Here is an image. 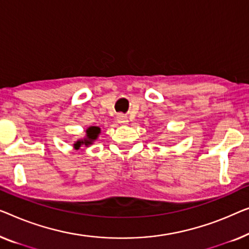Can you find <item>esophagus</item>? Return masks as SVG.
I'll use <instances>...</instances> for the list:
<instances>
[{"mask_svg":"<svg viewBox=\"0 0 249 249\" xmlns=\"http://www.w3.org/2000/svg\"><path fill=\"white\" fill-rule=\"evenodd\" d=\"M117 121H118V124H128V122H129L128 117L124 116V114H118Z\"/></svg>","mask_w":249,"mask_h":249,"instance_id":"1","label":"esophagus"}]
</instances>
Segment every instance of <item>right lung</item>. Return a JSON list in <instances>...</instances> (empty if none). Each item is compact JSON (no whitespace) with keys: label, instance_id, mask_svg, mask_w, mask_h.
I'll return each instance as SVG.
<instances>
[{"label":"right lung","instance_id":"obj_1","mask_svg":"<svg viewBox=\"0 0 249 249\" xmlns=\"http://www.w3.org/2000/svg\"><path fill=\"white\" fill-rule=\"evenodd\" d=\"M101 133V129L99 127H95V125H92V127H89L86 129V135L83 139H78L77 142H75L73 143V147L75 150L80 149L81 146H86L89 147V145H92L93 142L98 139L99 135Z\"/></svg>","mask_w":249,"mask_h":249}]
</instances>
